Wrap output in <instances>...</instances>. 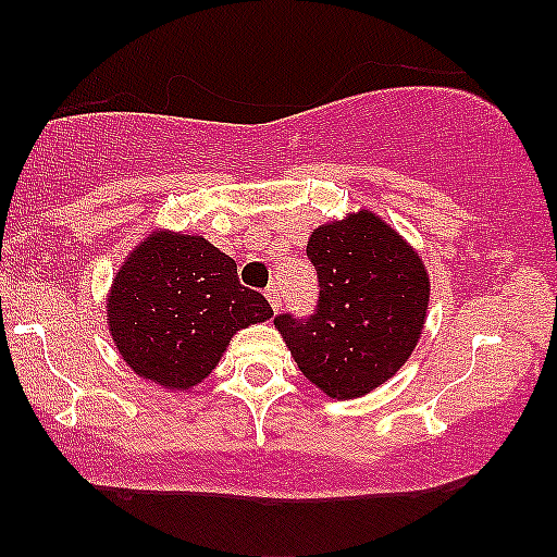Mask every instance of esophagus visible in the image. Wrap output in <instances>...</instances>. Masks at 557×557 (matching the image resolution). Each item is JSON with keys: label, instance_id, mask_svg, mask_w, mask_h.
<instances>
[{"label": "esophagus", "instance_id": "obj_1", "mask_svg": "<svg viewBox=\"0 0 557 557\" xmlns=\"http://www.w3.org/2000/svg\"><path fill=\"white\" fill-rule=\"evenodd\" d=\"M265 299H269L271 301V307H273V312H276V309H278V288L276 286H269V288H265Z\"/></svg>", "mask_w": 557, "mask_h": 557}]
</instances>
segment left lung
<instances>
[{"label": "left lung", "instance_id": "obj_1", "mask_svg": "<svg viewBox=\"0 0 557 557\" xmlns=\"http://www.w3.org/2000/svg\"><path fill=\"white\" fill-rule=\"evenodd\" d=\"M320 278L309 320L273 324L312 384L330 399H358L386 384L422 337L430 305L428 265L371 209L348 212L309 235Z\"/></svg>", "mask_w": 557, "mask_h": 557}]
</instances>
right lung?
Instances as JSON below:
<instances>
[{
	"instance_id": "add662e5",
	"label": "right lung",
	"mask_w": 557,
	"mask_h": 557,
	"mask_svg": "<svg viewBox=\"0 0 557 557\" xmlns=\"http://www.w3.org/2000/svg\"><path fill=\"white\" fill-rule=\"evenodd\" d=\"M265 296L237 281V263L201 235L156 230L120 265L107 322L125 366L171 392L214 371L230 337L265 322Z\"/></svg>"
}]
</instances>
